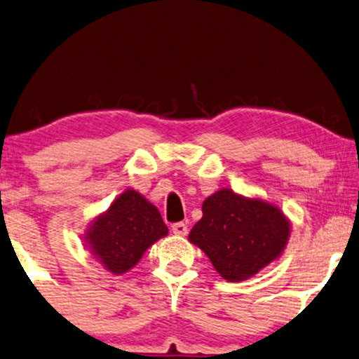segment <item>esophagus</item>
I'll list each match as a JSON object with an SVG mask.
<instances>
[{
  "label": "esophagus",
  "instance_id": "34e87169",
  "mask_svg": "<svg viewBox=\"0 0 359 359\" xmlns=\"http://www.w3.org/2000/svg\"><path fill=\"white\" fill-rule=\"evenodd\" d=\"M171 231L175 234H178V236H187V234H188V224L183 223V221L171 224Z\"/></svg>",
  "mask_w": 359,
  "mask_h": 359
}]
</instances>
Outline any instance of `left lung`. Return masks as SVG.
Returning a JSON list of instances; mask_svg holds the SVG:
<instances>
[{"instance_id":"left-lung-1","label":"left lung","mask_w":359,"mask_h":359,"mask_svg":"<svg viewBox=\"0 0 359 359\" xmlns=\"http://www.w3.org/2000/svg\"><path fill=\"white\" fill-rule=\"evenodd\" d=\"M290 223L280 208L219 189L203 203L189 241L205 251L228 281L248 280L281 255Z\"/></svg>"}]
</instances>
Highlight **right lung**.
Masks as SVG:
<instances>
[{"label":"right lung","mask_w":359,"mask_h":359,"mask_svg":"<svg viewBox=\"0 0 359 359\" xmlns=\"http://www.w3.org/2000/svg\"><path fill=\"white\" fill-rule=\"evenodd\" d=\"M161 215L135 189H126L96 218L86 240L93 253L114 274L126 273L154 241L166 236Z\"/></svg>","instance_id":"1"}]
</instances>
